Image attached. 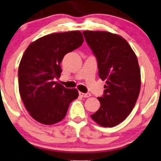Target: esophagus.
<instances>
[{
	"mask_svg": "<svg viewBox=\"0 0 161 161\" xmlns=\"http://www.w3.org/2000/svg\"><path fill=\"white\" fill-rule=\"evenodd\" d=\"M79 95H80L81 97H83V98H89V97L91 96V94H90V93H83L79 92Z\"/></svg>",
	"mask_w": 161,
	"mask_h": 161,
	"instance_id": "1",
	"label": "esophagus"
}]
</instances>
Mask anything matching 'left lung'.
I'll return each mask as SVG.
<instances>
[{
	"mask_svg": "<svg viewBox=\"0 0 161 161\" xmlns=\"http://www.w3.org/2000/svg\"><path fill=\"white\" fill-rule=\"evenodd\" d=\"M88 45L96 56L98 75L106 81L101 106L91 118L102 127L122 122L133 110L141 90L138 61L122 36L106 31H84Z\"/></svg>",
	"mask_w": 161,
	"mask_h": 161,
	"instance_id": "8db88e82",
	"label": "left lung"
}]
</instances>
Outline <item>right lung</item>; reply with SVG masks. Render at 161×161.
Returning <instances> with one entry per match:
<instances>
[{"label": "right lung", "mask_w": 161, "mask_h": 161, "mask_svg": "<svg viewBox=\"0 0 161 161\" xmlns=\"http://www.w3.org/2000/svg\"><path fill=\"white\" fill-rule=\"evenodd\" d=\"M83 41L79 31L51 33L33 41L24 52L18 69L19 92L26 109L38 122L50 125L62 121L79 96L76 89H66L55 79L60 77L65 55Z\"/></svg>", "instance_id": "add662e5"}]
</instances>
